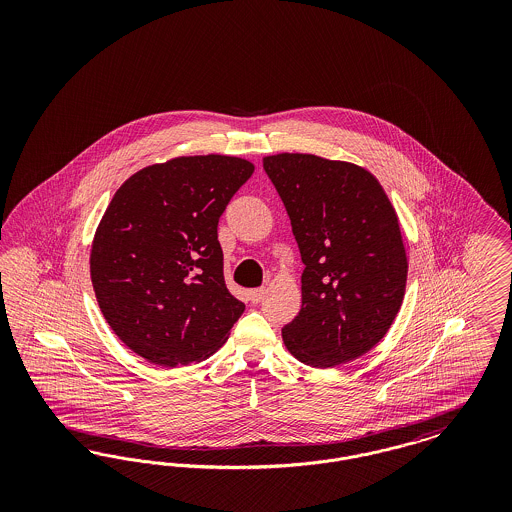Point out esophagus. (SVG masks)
Segmentation results:
<instances>
[{"mask_svg": "<svg viewBox=\"0 0 512 512\" xmlns=\"http://www.w3.org/2000/svg\"><path fill=\"white\" fill-rule=\"evenodd\" d=\"M265 288H255V290H251V292L247 293L249 295V301L251 303H261L263 301V297H265Z\"/></svg>", "mask_w": 512, "mask_h": 512, "instance_id": "obj_1", "label": "esophagus"}]
</instances>
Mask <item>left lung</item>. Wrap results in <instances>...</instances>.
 Wrapping results in <instances>:
<instances>
[{"instance_id":"8db88e82","label":"left lung","mask_w":512,"mask_h":512,"mask_svg":"<svg viewBox=\"0 0 512 512\" xmlns=\"http://www.w3.org/2000/svg\"><path fill=\"white\" fill-rule=\"evenodd\" d=\"M299 245L301 311L282 328L293 357L315 368L361 357L386 336L407 284L397 215L370 172L305 153L263 159Z\"/></svg>"}]
</instances>
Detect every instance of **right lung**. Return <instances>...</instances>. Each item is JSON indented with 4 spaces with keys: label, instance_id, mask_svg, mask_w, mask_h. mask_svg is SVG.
Returning a JSON list of instances; mask_svg holds the SVG:
<instances>
[{
    "label": "right lung",
    "instance_id": "1",
    "mask_svg": "<svg viewBox=\"0 0 512 512\" xmlns=\"http://www.w3.org/2000/svg\"><path fill=\"white\" fill-rule=\"evenodd\" d=\"M253 171L240 157H178L136 172L113 195L92 244V284L113 332L149 363L209 357L242 317L217 226Z\"/></svg>",
    "mask_w": 512,
    "mask_h": 512
}]
</instances>
